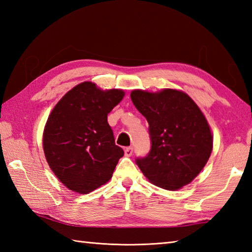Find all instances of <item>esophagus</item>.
Wrapping results in <instances>:
<instances>
[{"label":"esophagus","instance_id":"34e87169","mask_svg":"<svg viewBox=\"0 0 252 252\" xmlns=\"http://www.w3.org/2000/svg\"><path fill=\"white\" fill-rule=\"evenodd\" d=\"M125 154H126V156H127V157L132 156V154H133V147H131V146L126 147V148H125Z\"/></svg>","mask_w":252,"mask_h":252}]
</instances>
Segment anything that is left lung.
<instances>
[{"label": "left lung", "mask_w": 252, "mask_h": 252, "mask_svg": "<svg viewBox=\"0 0 252 252\" xmlns=\"http://www.w3.org/2000/svg\"><path fill=\"white\" fill-rule=\"evenodd\" d=\"M131 99L149 126L151 151L135 160L143 174L169 190L190 183L212 151L211 131L200 109L189 95L171 89L135 90Z\"/></svg>", "instance_id": "left-lung-1"}]
</instances>
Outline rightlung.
<instances>
[{
  "label": "right lung",
  "mask_w": 252,
  "mask_h": 252,
  "mask_svg": "<svg viewBox=\"0 0 252 252\" xmlns=\"http://www.w3.org/2000/svg\"><path fill=\"white\" fill-rule=\"evenodd\" d=\"M121 90L78 84L47 119L43 149L53 172L67 189L88 194L111 179L123 149L115 144L107 116L123 98Z\"/></svg>",
  "instance_id": "add662e5"
}]
</instances>
